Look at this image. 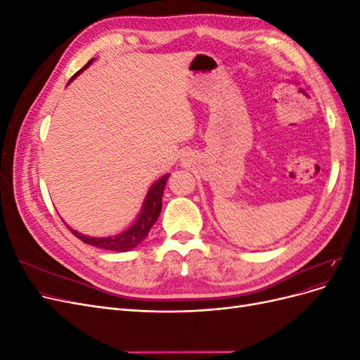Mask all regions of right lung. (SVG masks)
<instances>
[{
  "label": "right lung",
  "mask_w": 360,
  "mask_h": 360,
  "mask_svg": "<svg viewBox=\"0 0 360 360\" xmlns=\"http://www.w3.org/2000/svg\"><path fill=\"white\" fill-rule=\"evenodd\" d=\"M91 63H93V60L86 63L78 73H75L72 76V79L75 78V76H78L84 69L89 68ZM168 177H169V174H165V176L159 179L153 184V186L150 188L147 197H146V201H144V205H143V210H141V214L138 216L136 222L130 228H127L126 231L120 233L117 236H112V237H90V236H84L78 231H75L69 226L68 228L75 237H78L79 240H82L86 245H91V246L101 248V249H108V250H115V252H124V250L134 249L136 245H139L144 240L147 234L150 233V228L153 226V224L158 221L159 213L162 210V195H163V189H165Z\"/></svg>",
  "instance_id": "right-lung-1"
}]
</instances>
